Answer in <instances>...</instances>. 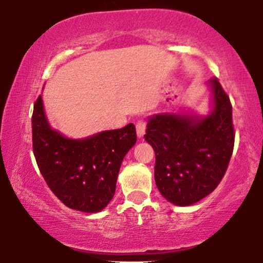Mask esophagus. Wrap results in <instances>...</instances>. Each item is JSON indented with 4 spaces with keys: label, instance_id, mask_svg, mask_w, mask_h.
Wrapping results in <instances>:
<instances>
[{
    "label": "esophagus",
    "instance_id": "1",
    "mask_svg": "<svg viewBox=\"0 0 263 263\" xmlns=\"http://www.w3.org/2000/svg\"><path fill=\"white\" fill-rule=\"evenodd\" d=\"M136 131H137L138 137H142L146 132V123H144L143 120H138L137 123H136Z\"/></svg>",
    "mask_w": 263,
    "mask_h": 263
}]
</instances>
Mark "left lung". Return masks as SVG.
Here are the masks:
<instances>
[{
	"instance_id": "left-lung-1",
	"label": "left lung",
	"mask_w": 263,
	"mask_h": 263,
	"mask_svg": "<svg viewBox=\"0 0 263 263\" xmlns=\"http://www.w3.org/2000/svg\"><path fill=\"white\" fill-rule=\"evenodd\" d=\"M209 85L213 110L208 116L157 114L147 123L144 140L156 153L157 188L179 206L198 203L219 185L234 149L230 99L216 78Z\"/></svg>"
}]
</instances>
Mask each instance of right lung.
Here are the masks:
<instances>
[{
  "label": "right lung",
  "mask_w": 263,
  "mask_h": 263,
  "mask_svg": "<svg viewBox=\"0 0 263 263\" xmlns=\"http://www.w3.org/2000/svg\"><path fill=\"white\" fill-rule=\"evenodd\" d=\"M33 152L45 183L63 204L84 213L101 211L114 198L126 153L137 141L134 123L83 140L50 127L42 95L32 115Z\"/></svg>",
  "instance_id": "right-lung-1"
}]
</instances>
